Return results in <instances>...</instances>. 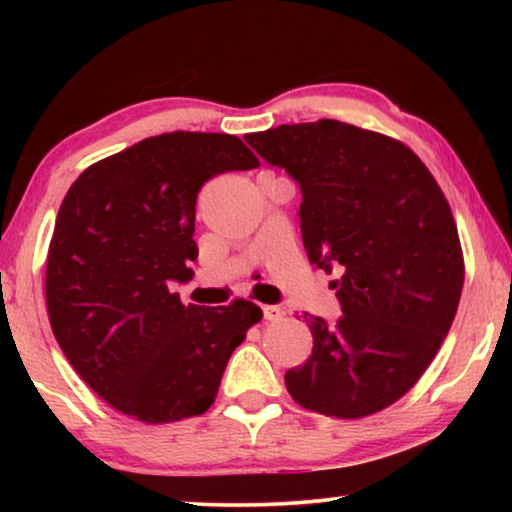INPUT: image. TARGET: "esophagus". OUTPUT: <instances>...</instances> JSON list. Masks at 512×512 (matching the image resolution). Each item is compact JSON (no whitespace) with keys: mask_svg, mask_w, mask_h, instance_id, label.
I'll return each mask as SVG.
<instances>
[{"mask_svg":"<svg viewBox=\"0 0 512 512\" xmlns=\"http://www.w3.org/2000/svg\"><path fill=\"white\" fill-rule=\"evenodd\" d=\"M265 321H279L284 317V310L279 305H263Z\"/></svg>","mask_w":512,"mask_h":512,"instance_id":"esophagus-1","label":"esophagus"}]
</instances>
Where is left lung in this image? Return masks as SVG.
<instances>
[{
  "label": "left lung",
  "mask_w": 512,
  "mask_h": 512,
  "mask_svg": "<svg viewBox=\"0 0 512 512\" xmlns=\"http://www.w3.org/2000/svg\"><path fill=\"white\" fill-rule=\"evenodd\" d=\"M244 139L300 184L310 263L342 268V317H305L312 356L286 370V389L326 417L389 408L431 366L457 314L464 251L450 202L417 153L382 132L321 118Z\"/></svg>",
  "instance_id": "8db88e82"
}]
</instances>
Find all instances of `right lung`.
Listing matches in <instances>:
<instances>
[{"mask_svg":"<svg viewBox=\"0 0 512 512\" xmlns=\"http://www.w3.org/2000/svg\"><path fill=\"white\" fill-rule=\"evenodd\" d=\"M258 158L223 132H165L86 167L62 200L46 261L53 335L81 380L144 424L198 417L230 354L263 317L251 300L184 305L207 179Z\"/></svg>","mask_w":512,"mask_h":512,"instance_id":"1","label":"right lung"}]
</instances>
